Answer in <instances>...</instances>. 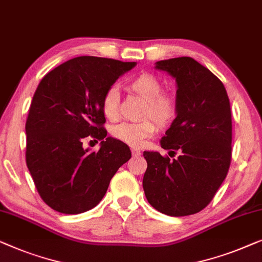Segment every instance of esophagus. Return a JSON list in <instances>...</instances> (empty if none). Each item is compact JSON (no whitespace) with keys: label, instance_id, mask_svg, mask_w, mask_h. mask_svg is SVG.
<instances>
[{"label":"esophagus","instance_id":"1","mask_svg":"<svg viewBox=\"0 0 262 262\" xmlns=\"http://www.w3.org/2000/svg\"><path fill=\"white\" fill-rule=\"evenodd\" d=\"M132 154H133V157H139L140 154H141V152H140L139 149H135V148H133V149H132Z\"/></svg>","mask_w":262,"mask_h":262}]
</instances>
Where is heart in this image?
Instances as JSON below:
<instances>
[{
	"mask_svg": "<svg viewBox=\"0 0 262 262\" xmlns=\"http://www.w3.org/2000/svg\"><path fill=\"white\" fill-rule=\"evenodd\" d=\"M128 89L140 96L145 105L143 116H149L159 124L166 127L176 119L178 114V99L172 93H163V84L156 76L150 73H141L128 83ZM103 115L110 121L117 116V90L110 88L103 95L101 101ZM143 119L139 122H121L112 128V135L132 147L142 146L148 138L157 130L154 121Z\"/></svg>",
	"mask_w": 262,
	"mask_h": 262,
	"instance_id": "heart-1",
	"label": "heart"
}]
</instances>
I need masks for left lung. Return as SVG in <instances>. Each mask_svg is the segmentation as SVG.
<instances>
[{
  "label": "left lung",
  "instance_id": "1",
  "mask_svg": "<svg viewBox=\"0 0 262 262\" xmlns=\"http://www.w3.org/2000/svg\"><path fill=\"white\" fill-rule=\"evenodd\" d=\"M177 83L178 114L158 152H143L147 169L142 186L148 203L168 216L203 210L226 179L231 160V112L223 83L190 57L156 62Z\"/></svg>",
  "mask_w": 262,
  "mask_h": 262
}]
</instances>
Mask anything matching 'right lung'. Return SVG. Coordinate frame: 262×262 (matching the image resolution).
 I'll return each instance as SVG.
<instances>
[{
	"instance_id": "obj_1",
	"label": "right lung",
	"mask_w": 262,
	"mask_h": 262,
	"mask_svg": "<svg viewBox=\"0 0 262 262\" xmlns=\"http://www.w3.org/2000/svg\"><path fill=\"white\" fill-rule=\"evenodd\" d=\"M135 65L77 57L50 71L36 88L26 121V163L40 197L56 211L75 215L93 209L130 159L126 143L106 138L101 101ZM89 136L101 140L98 152L82 147Z\"/></svg>"
}]
</instances>
